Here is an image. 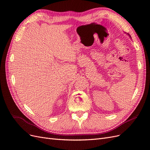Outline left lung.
<instances>
[{
  "label": "left lung",
  "mask_w": 150,
  "mask_h": 150,
  "mask_svg": "<svg viewBox=\"0 0 150 150\" xmlns=\"http://www.w3.org/2000/svg\"><path fill=\"white\" fill-rule=\"evenodd\" d=\"M129 38H131V36H130V35H129Z\"/></svg>",
  "instance_id": "8db88e82"
}]
</instances>
